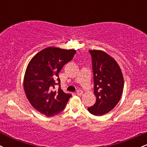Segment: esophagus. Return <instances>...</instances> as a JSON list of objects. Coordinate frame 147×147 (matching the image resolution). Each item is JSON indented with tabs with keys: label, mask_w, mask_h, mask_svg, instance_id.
<instances>
[{
	"label": "esophagus",
	"mask_w": 147,
	"mask_h": 147,
	"mask_svg": "<svg viewBox=\"0 0 147 147\" xmlns=\"http://www.w3.org/2000/svg\"><path fill=\"white\" fill-rule=\"evenodd\" d=\"M76 93H77V95H82V94H83V91L82 90H77V92H76Z\"/></svg>",
	"instance_id": "esophagus-1"
}]
</instances>
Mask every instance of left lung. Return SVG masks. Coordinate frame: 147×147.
Wrapping results in <instances>:
<instances>
[{
	"mask_svg": "<svg viewBox=\"0 0 147 147\" xmlns=\"http://www.w3.org/2000/svg\"><path fill=\"white\" fill-rule=\"evenodd\" d=\"M92 57L94 93L96 102L88 110L94 115H103L113 109L122 96L124 79L117 62L106 52L89 50Z\"/></svg>",
	"mask_w": 147,
	"mask_h": 147,
	"instance_id": "obj_1",
	"label": "left lung"
}]
</instances>
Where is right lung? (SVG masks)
I'll use <instances>...</instances> for the list:
<instances>
[{
	"instance_id": "1",
	"label": "right lung",
	"mask_w": 147,
	"mask_h": 147,
	"mask_svg": "<svg viewBox=\"0 0 147 147\" xmlns=\"http://www.w3.org/2000/svg\"><path fill=\"white\" fill-rule=\"evenodd\" d=\"M75 53V50L49 47L37 53L30 61L23 87L30 104L41 113L48 117L59 113L72 97L61 89L59 73ZM56 85H59L58 90L54 91Z\"/></svg>"
}]
</instances>
